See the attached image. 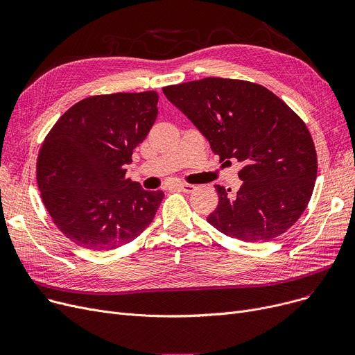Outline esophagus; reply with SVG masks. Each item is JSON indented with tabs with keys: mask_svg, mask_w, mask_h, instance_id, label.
<instances>
[{
	"mask_svg": "<svg viewBox=\"0 0 355 355\" xmlns=\"http://www.w3.org/2000/svg\"><path fill=\"white\" fill-rule=\"evenodd\" d=\"M174 189H175V190H178V191H181V193H187V194H190V193H193V191L196 190V185H193V184H187V182H178V184H175V185H174Z\"/></svg>",
	"mask_w": 355,
	"mask_h": 355,
	"instance_id": "esophagus-1",
	"label": "esophagus"
}]
</instances>
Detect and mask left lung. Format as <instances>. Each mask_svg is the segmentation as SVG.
<instances>
[{
    "instance_id": "1",
    "label": "left lung",
    "mask_w": 355,
    "mask_h": 355,
    "mask_svg": "<svg viewBox=\"0 0 355 355\" xmlns=\"http://www.w3.org/2000/svg\"><path fill=\"white\" fill-rule=\"evenodd\" d=\"M164 95L207 138L220 161L243 162L230 196L221 185L207 221L223 234L268 241L291 229L311 200L318 171L305 122L262 85L206 78L166 86Z\"/></svg>"
}]
</instances>
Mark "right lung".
<instances>
[{
  "mask_svg": "<svg viewBox=\"0 0 355 355\" xmlns=\"http://www.w3.org/2000/svg\"><path fill=\"white\" fill-rule=\"evenodd\" d=\"M158 93H110L67 109L37 158V184L58 229L90 250H112L151 225L162 191L126 178V164L158 115Z\"/></svg>",
  "mask_w": 355,
  "mask_h": 355,
  "instance_id": "right-lung-1",
  "label": "right lung"
}]
</instances>
